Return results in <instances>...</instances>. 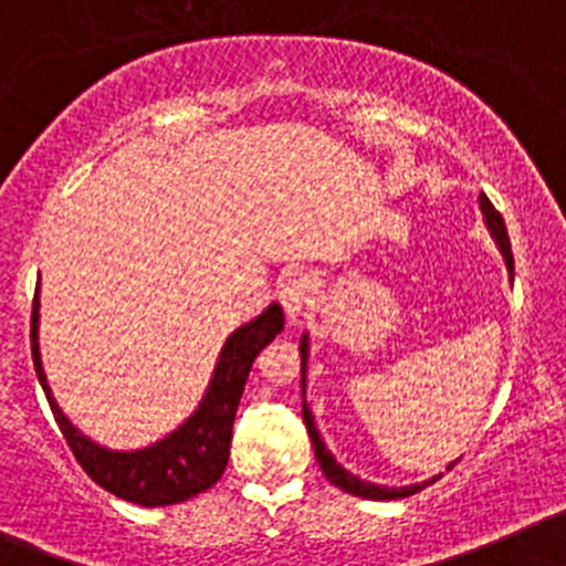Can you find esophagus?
Wrapping results in <instances>:
<instances>
[{"instance_id": "1", "label": "esophagus", "mask_w": 566, "mask_h": 566, "mask_svg": "<svg viewBox=\"0 0 566 566\" xmlns=\"http://www.w3.org/2000/svg\"><path fill=\"white\" fill-rule=\"evenodd\" d=\"M279 302H282L284 315H287L290 324H298V318L304 315L310 304V295H313V276L307 271H290L284 273L282 282H279Z\"/></svg>"}]
</instances>
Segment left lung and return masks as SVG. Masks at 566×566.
I'll return each mask as SVG.
<instances>
[{
    "instance_id": "left-lung-1",
    "label": "left lung",
    "mask_w": 566,
    "mask_h": 566,
    "mask_svg": "<svg viewBox=\"0 0 566 566\" xmlns=\"http://www.w3.org/2000/svg\"><path fill=\"white\" fill-rule=\"evenodd\" d=\"M480 211H482V217H485L488 233H491L493 242H496V248H499V253H502V259H505V268H507V273H511V282H513V253H511V239H507L505 222H502V217H499V211L491 206V200H488L485 195H480ZM298 355H302V400H304L302 411H304V422H307V434H310V440H313L315 460H318L321 471H324V476H327L335 488H340V491L353 493V496H360V499L391 502V499L411 496V493L434 485V482L440 480L442 473H434V476L426 482L389 488V485H375V482H366V480H360V476H355L353 471H346V468L333 457V451L327 448V442L321 440V431L315 429V417L307 406V364H310V335L307 333H304L302 340H298ZM454 465H457V460L448 462V468H454Z\"/></svg>"
}]
</instances>
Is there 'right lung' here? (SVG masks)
Masks as SVG:
<instances>
[{"label": "right lung", "instance_id": "obj_1", "mask_svg": "<svg viewBox=\"0 0 566 566\" xmlns=\"http://www.w3.org/2000/svg\"><path fill=\"white\" fill-rule=\"evenodd\" d=\"M39 307L42 304H39V287H35L33 324H30L35 375L48 395L61 434L73 448L75 460L104 491L140 507H163L186 502L220 482L228 465V451H231L233 417H237L239 397L245 391L253 360L284 327V313L276 302L268 304L256 318L228 335L200 406L171 434L135 451H112L101 446L93 437H86L55 403L53 389L44 375L42 353H39Z\"/></svg>", "mask_w": 566, "mask_h": 566}]
</instances>
